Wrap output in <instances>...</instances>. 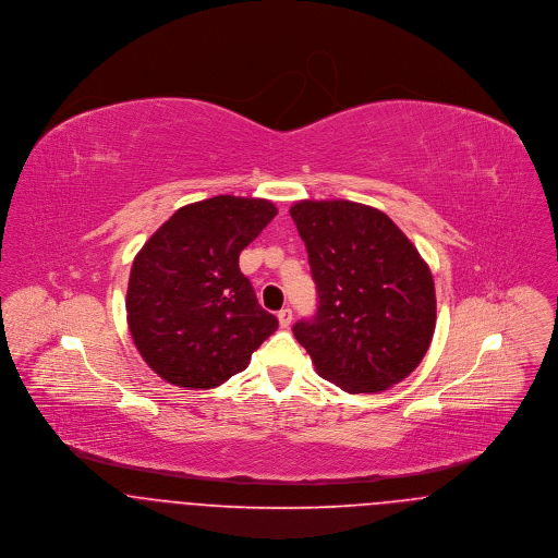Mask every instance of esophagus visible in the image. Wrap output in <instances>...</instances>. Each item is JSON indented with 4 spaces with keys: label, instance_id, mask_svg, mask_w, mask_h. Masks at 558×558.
<instances>
[{
    "label": "esophagus",
    "instance_id": "obj_1",
    "mask_svg": "<svg viewBox=\"0 0 558 558\" xmlns=\"http://www.w3.org/2000/svg\"><path fill=\"white\" fill-rule=\"evenodd\" d=\"M277 318H279L281 328H290V324H292V310H281V312L277 314Z\"/></svg>",
    "mask_w": 558,
    "mask_h": 558
}]
</instances>
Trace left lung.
<instances>
[{"label":"left lung","instance_id":"obj_1","mask_svg":"<svg viewBox=\"0 0 558 558\" xmlns=\"http://www.w3.org/2000/svg\"><path fill=\"white\" fill-rule=\"evenodd\" d=\"M307 246L318 312L294 324L319 376L345 393H378L423 361L436 328L429 266L380 210L303 199L290 208Z\"/></svg>","mask_w":558,"mask_h":558}]
</instances>
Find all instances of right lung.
I'll list each match as a JSON object with an SVG mask.
<instances>
[{
	"instance_id": "right-lung-1",
	"label": "right lung",
	"mask_w": 558,
	"mask_h": 558,
	"mask_svg": "<svg viewBox=\"0 0 558 558\" xmlns=\"http://www.w3.org/2000/svg\"><path fill=\"white\" fill-rule=\"evenodd\" d=\"M275 215L268 199L217 195L175 210L137 253L126 319L142 359L169 385H223L277 330L239 266Z\"/></svg>"
}]
</instances>
